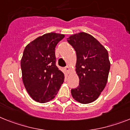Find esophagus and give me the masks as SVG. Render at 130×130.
Listing matches in <instances>:
<instances>
[{
	"label": "esophagus",
	"mask_w": 130,
	"mask_h": 130,
	"mask_svg": "<svg viewBox=\"0 0 130 130\" xmlns=\"http://www.w3.org/2000/svg\"><path fill=\"white\" fill-rule=\"evenodd\" d=\"M65 69L67 73H69V71H70V67H69V66H67V67H65Z\"/></svg>",
	"instance_id": "34e87169"
}]
</instances>
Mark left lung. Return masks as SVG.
Listing matches in <instances>:
<instances>
[{"label":"left lung","instance_id":"left-lung-1","mask_svg":"<svg viewBox=\"0 0 130 130\" xmlns=\"http://www.w3.org/2000/svg\"><path fill=\"white\" fill-rule=\"evenodd\" d=\"M67 39L76 52L79 78V85L71 89V94L78 102L89 104L98 99L106 85L110 68L108 53L98 40L85 32Z\"/></svg>","mask_w":130,"mask_h":130}]
</instances>
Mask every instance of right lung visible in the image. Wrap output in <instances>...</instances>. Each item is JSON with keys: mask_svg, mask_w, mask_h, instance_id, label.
<instances>
[{"mask_svg": "<svg viewBox=\"0 0 130 130\" xmlns=\"http://www.w3.org/2000/svg\"><path fill=\"white\" fill-rule=\"evenodd\" d=\"M64 37L59 34H45L25 47L21 59L23 83L36 102L52 100L64 81V74L56 66L55 53L57 44Z\"/></svg>", "mask_w": 130, "mask_h": 130, "instance_id": "1", "label": "right lung"}]
</instances>
